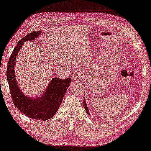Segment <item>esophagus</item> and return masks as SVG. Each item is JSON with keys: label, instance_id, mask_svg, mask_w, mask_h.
<instances>
[{"label": "esophagus", "instance_id": "1", "mask_svg": "<svg viewBox=\"0 0 151 151\" xmlns=\"http://www.w3.org/2000/svg\"><path fill=\"white\" fill-rule=\"evenodd\" d=\"M82 77H83V73L80 70H77L73 74V80H78V81L80 80Z\"/></svg>", "mask_w": 151, "mask_h": 151}]
</instances>
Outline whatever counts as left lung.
I'll list each match as a JSON object with an SVG mask.
<instances>
[{
  "label": "left lung",
  "mask_w": 151,
  "mask_h": 151,
  "mask_svg": "<svg viewBox=\"0 0 151 151\" xmlns=\"http://www.w3.org/2000/svg\"><path fill=\"white\" fill-rule=\"evenodd\" d=\"M83 106H84V108H85V110H86V112H87L88 114L90 116V112H89V110H88V107H87V104H86V100H83Z\"/></svg>",
  "instance_id": "1"
}]
</instances>
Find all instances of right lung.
<instances>
[{"label": "right lung", "instance_id": "1", "mask_svg": "<svg viewBox=\"0 0 151 151\" xmlns=\"http://www.w3.org/2000/svg\"><path fill=\"white\" fill-rule=\"evenodd\" d=\"M41 34V31H33L18 42L9 59L6 78L14 106L27 116L37 120H47L52 118L58 112L65 92L70 85L71 79L52 78L45 92L37 97L31 98L24 94L19 88L14 71L17 55L24 42L35 40Z\"/></svg>", "mask_w": 151, "mask_h": 151}]
</instances>
